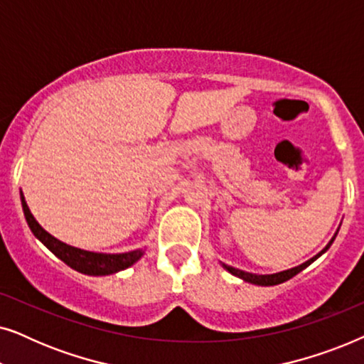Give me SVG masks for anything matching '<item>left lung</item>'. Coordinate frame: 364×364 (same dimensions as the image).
Instances as JSON below:
<instances>
[{"instance_id":"1","label":"left lung","mask_w":364,"mask_h":364,"mask_svg":"<svg viewBox=\"0 0 364 364\" xmlns=\"http://www.w3.org/2000/svg\"><path fill=\"white\" fill-rule=\"evenodd\" d=\"M336 233H338V232H336ZM336 233H335V237H336ZM335 237L331 238L330 243H328V245H326L325 248H323V250H321L320 253H318V255L310 258V260L305 262V263H301V265H298V267H295V268H290V270H285V272L272 273V275H257V273H248V272L238 270V268H233V267H230V265H225V263H222V267L225 268L227 272H230L232 275L242 278V280H245V282H248V283H253V285H260V287L278 285V283H283V282L290 280V278L295 277L296 273H300L301 270H305V268H306L308 265H311V263L315 262L318 257H321L323 253H325V252L328 250V248L331 247V243H333V240H335Z\"/></svg>"}]
</instances>
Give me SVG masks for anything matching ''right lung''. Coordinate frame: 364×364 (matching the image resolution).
Here are the masks:
<instances>
[{
    "label": "right lung",
    "instance_id": "right-lung-1",
    "mask_svg": "<svg viewBox=\"0 0 364 364\" xmlns=\"http://www.w3.org/2000/svg\"><path fill=\"white\" fill-rule=\"evenodd\" d=\"M21 205L24 217L34 237L39 242H43L59 260H63L66 265L74 268L76 272H81L84 275H92V277H102V275H112L121 270H126L131 265H134L139 258L144 255V250H132L126 253H96V252H87L81 250V248L71 247L68 243H64L58 238H54L51 233H48L44 228L36 222V218L33 217L31 210H29L26 200L21 192Z\"/></svg>",
    "mask_w": 364,
    "mask_h": 364
}]
</instances>
